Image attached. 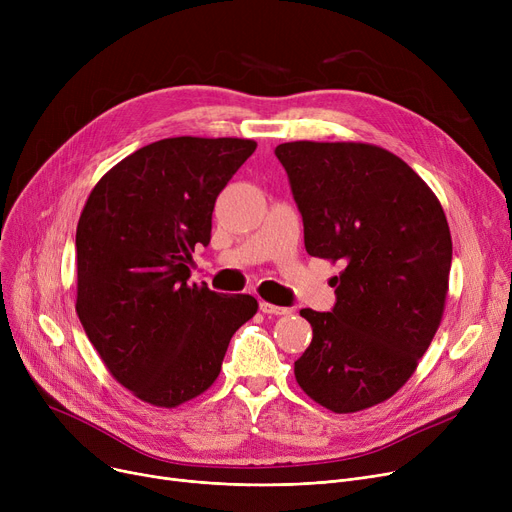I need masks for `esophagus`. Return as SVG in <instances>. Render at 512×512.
<instances>
[{
  "label": "esophagus",
  "instance_id": "esophagus-1",
  "mask_svg": "<svg viewBox=\"0 0 512 512\" xmlns=\"http://www.w3.org/2000/svg\"><path fill=\"white\" fill-rule=\"evenodd\" d=\"M259 309L263 313H267V315H288L290 313L288 307H278V305H272V303H267V301H261Z\"/></svg>",
  "mask_w": 512,
  "mask_h": 512
}]
</instances>
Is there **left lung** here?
Returning <instances> with one entry per match:
<instances>
[{
	"label": "left lung",
	"instance_id": "left-lung-1",
	"mask_svg": "<svg viewBox=\"0 0 512 512\" xmlns=\"http://www.w3.org/2000/svg\"><path fill=\"white\" fill-rule=\"evenodd\" d=\"M311 257L342 261L328 313L294 375L321 407L357 413L398 392L436 336L452 261L438 197L394 153L367 143L276 147Z\"/></svg>",
	"mask_w": 512,
	"mask_h": 512
}]
</instances>
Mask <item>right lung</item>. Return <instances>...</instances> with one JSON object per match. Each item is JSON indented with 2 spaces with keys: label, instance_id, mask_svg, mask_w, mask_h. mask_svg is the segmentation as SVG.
I'll use <instances>...</instances> for the list:
<instances>
[{
  "label": "right lung",
  "instance_id": "obj_1",
  "mask_svg": "<svg viewBox=\"0 0 512 512\" xmlns=\"http://www.w3.org/2000/svg\"><path fill=\"white\" fill-rule=\"evenodd\" d=\"M251 139L174 137L124 157L91 191L76 228V313L114 378L174 409L220 375L251 294L188 286L211 238L218 195L253 155Z\"/></svg>",
  "mask_w": 512,
  "mask_h": 512
}]
</instances>
